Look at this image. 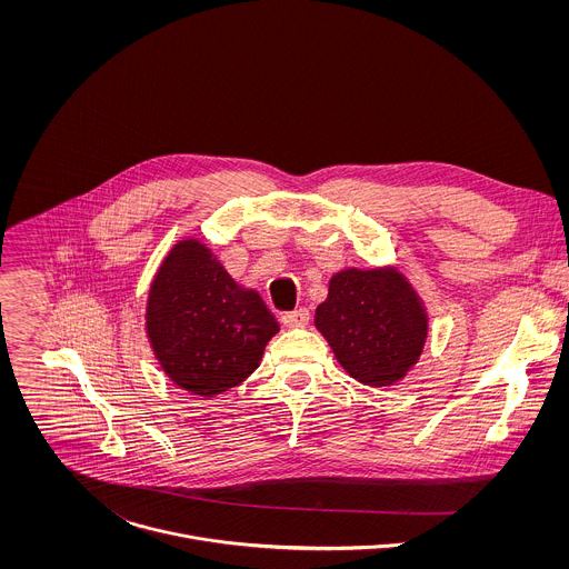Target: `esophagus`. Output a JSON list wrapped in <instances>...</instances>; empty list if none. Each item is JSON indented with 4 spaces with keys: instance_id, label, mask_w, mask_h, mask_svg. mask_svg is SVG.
Here are the masks:
<instances>
[{
    "instance_id": "34e87169",
    "label": "esophagus",
    "mask_w": 569,
    "mask_h": 569,
    "mask_svg": "<svg viewBox=\"0 0 569 569\" xmlns=\"http://www.w3.org/2000/svg\"><path fill=\"white\" fill-rule=\"evenodd\" d=\"M309 320H311L309 309H296V311H289L282 316V325L287 328H302V326L309 325Z\"/></svg>"
}]
</instances>
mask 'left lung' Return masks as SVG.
I'll use <instances>...</instances> for the list:
<instances>
[{"label":"left lung","instance_id":"obj_1","mask_svg":"<svg viewBox=\"0 0 569 569\" xmlns=\"http://www.w3.org/2000/svg\"><path fill=\"white\" fill-rule=\"evenodd\" d=\"M316 328L346 375L370 388H390L418 363L429 316L399 267H346L328 282Z\"/></svg>","mask_w":569,"mask_h":569}]
</instances>
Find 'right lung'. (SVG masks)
<instances>
[{
	"label": "right lung",
	"mask_w": 569,
	"mask_h": 569,
	"mask_svg": "<svg viewBox=\"0 0 569 569\" xmlns=\"http://www.w3.org/2000/svg\"><path fill=\"white\" fill-rule=\"evenodd\" d=\"M144 330L177 388L217 397L260 366L280 326L258 291L239 284L208 244L181 239L151 280Z\"/></svg>",
	"instance_id": "right-lung-1"
}]
</instances>
